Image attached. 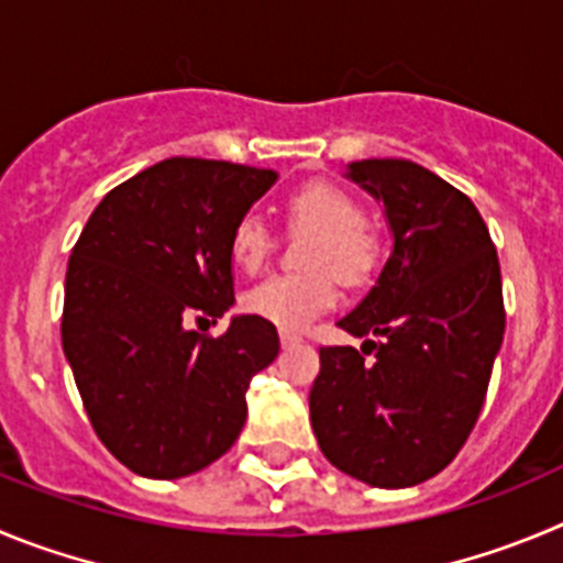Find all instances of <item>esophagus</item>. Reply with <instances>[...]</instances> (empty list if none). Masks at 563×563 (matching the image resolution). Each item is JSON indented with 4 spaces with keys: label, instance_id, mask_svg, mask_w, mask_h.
Here are the masks:
<instances>
[{
    "label": "esophagus",
    "instance_id": "34e87169",
    "mask_svg": "<svg viewBox=\"0 0 563 563\" xmlns=\"http://www.w3.org/2000/svg\"><path fill=\"white\" fill-rule=\"evenodd\" d=\"M280 342H283V347H294V344H300L302 339L291 331H280Z\"/></svg>",
    "mask_w": 563,
    "mask_h": 563
}]
</instances>
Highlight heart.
Wrapping results in <instances>:
<instances>
[{
	"label": "heart",
	"instance_id": "heart-1",
	"mask_svg": "<svg viewBox=\"0 0 563 563\" xmlns=\"http://www.w3.org/2000/svg\"><path fill=\"white\" fill-rule=\"evenodd\" d=\"M291 224L317 230L308 246L302 275H277L244 294V308L283 331H302L317 317L339 302V278L351 286L367 280L378 266V238L364 224V210L351 194L331 181H311L294 190L286 201ZM272 230L257 216L246 212L235 221L230 235V255L238 269L255 275L272 255Z\"/></svg>",
	"mask_w": 563,
	"mask_h": 563
}]
</instances>
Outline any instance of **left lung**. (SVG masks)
Segmentation results:
<instances>
[{
  "label": "left lung",
  "mask_w": 563,
  "mask_h": 563,
  "mask_svg": "<svg viewBox=\"0 0 563 563\" xmlns=\"http://www.w3.org/2000/svg\"><path fill=\"white\" fill-rule=\"evenodd\" d=\"M344 179L382 205L393 250L339 328L382 342L319 351L311 427L339 471L409 488L452 463L479 418L505 333L499 257L477 207L432 170L362 159Z\"/></svg>",
  "instance_id": "obj_1"
}]
</instances>
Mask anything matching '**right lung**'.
I'll return each instance as SVG.
<instances>
[{"instance_id":"add662e5","label":"right lung","mask_w":563,"mask_h":563,"mask_svg":"<svg viewBox=\"0 0 563 563\" xmlns=\"http://www.w3.org/2000/svg\"><path fill=\"white\" fill-rule=\"evenodd\" d=\"M277 170L156 162L103 196L69 255L60 344L95 432L125 468L179 479L230 452L246 389L280 353L272 322L235 313L232 227Z\"/></svg>"}]
</instances>
